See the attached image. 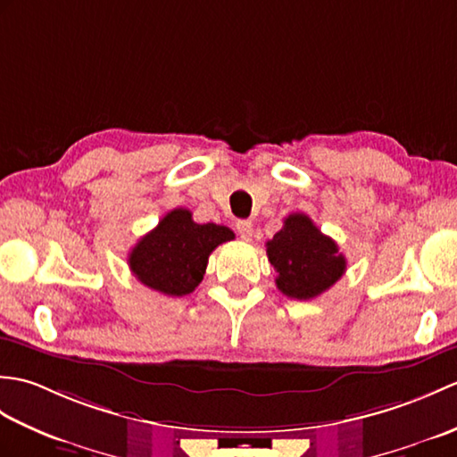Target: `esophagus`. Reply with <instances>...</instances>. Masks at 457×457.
Wrapping results in <instances>:
<instances>
[{
  "instance_id": "34e87169",
  "label": "esophagus",
  "mask_w": 457,
  "mask_h": 457,
  "mask_svg": "<svg viewBox=\"0 0 457 457\" xmlns=\"http://www.w3.org/2000/svg\"><path fill=\"white\" fill-rule=\"evenodd\" d=\"M236 228H237L239 237L244 241H251V237H253V223H251L249 220H237Z\"/></svg>"
}]
</instances>
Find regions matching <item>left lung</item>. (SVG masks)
I'll return each instance as SVG.
<instances>
[{
  "label": "left lung",
  "instance_id": "1",
  "mask_svg": "<svg viewBox=\"0 0 457 457\" xmlns=\"http://www.w3.org/2000/svg\"><path fill=\"white\" fill-rule=\"evenodd\" d=\"M267 255L277 273V288L288 298L310 300L334 287L347 261L332 237L324 236L306 213H290L283 229L267 241Z\"/></svg>",
  "mask_w": 457,
  "mask_h": 457
}]
</instances>
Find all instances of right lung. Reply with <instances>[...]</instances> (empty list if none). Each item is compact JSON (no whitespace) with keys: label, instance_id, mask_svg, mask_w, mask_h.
Listing matches in <instances>:
<instances>
[{"label":"right lung","instance_id":"1","mask_svg":"<svg viewBox=\"0 0 457 457\" xmlns=\"http://www.w3.org/2000/svg\"><path fill=\"white\" fill-rule=\"evenodd\" d=\"M234 237L226 226L196 223L190 210L174 208L135 244L128 263L145 287L184 296L202 283L212 251Z\"/></svg>","mask_w":457,"mask_h":457}]
</instances>
